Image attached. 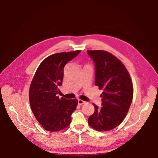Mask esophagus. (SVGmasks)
I'll return each mask as SVG.
<instances>
[{"label":"esophagus","mask_w":158,"mask_h":158,"mask_svg":"<svg viewBox=\"0 0 158 158\" xmlns=\"http://www.w3.org/2000/svg\"><path fill=\"white\" fill-rule=\"evenodd\" d=\"M86 102L84 101V100H82L81 99H79L78 100V104L79 105H84V104H85Z\"/></svg>","instance_id":"34e87169"}]
</instances>
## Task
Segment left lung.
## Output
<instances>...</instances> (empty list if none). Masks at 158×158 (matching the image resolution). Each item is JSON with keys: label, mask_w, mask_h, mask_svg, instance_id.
Instances as JSON below:
<instances>
[{"label": "left lung", "mask_w": 158, "mask_h": 158, "mask_svg": "<svg viewBox=\"0 0 158 158\" xmlns=\"http://www.w3.org/2000/svg\"><path fill=\"white\" fill-rule=\"evenodd\" d=\"M96 66L95 85L103 92L102 106L95 104L94 113L88 118L93 129L106 132L123 122L131 105L133 85L126 66L116 56L104 50H88Z\"/></svg>", "instance_id": "1"}]
</instances>
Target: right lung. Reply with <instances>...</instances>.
<instances>
[{"label": "right lung", "instance_id": "add662e5", "mask_svg": "<svg viewBox=\"0 0 158 158\" xmlns=\"http://www.w3.org/2000/svg\"><path fill=\"white\" fill-rule=\"evenodd\" d=\"M81 50L52 54L40 64L32 79L29 101L36 120L45 130L58 132L69 127L71 114L78 105L77 99L60 98L57 94L62 84L66 64Z\"/></svg>", "mask_w": 158, "mask_h": 158}]
</instances>
